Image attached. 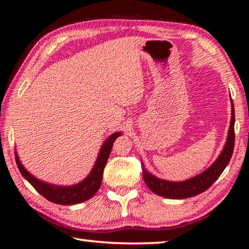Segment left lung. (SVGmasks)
I'll return each mask as SVG.
<instances>
[{
    "label": "left lung",
    "mask_w": 249,
    "mask_h": 249,
    "mask_svg": "<svg viewBox=\"0 0 249 249\" xmlns=\"http://www.w3.org/2000/svg\"><path fill=\"white\" fill-rule=\"evenodd\" d=\"M235 111L234 106L231 105V118L230 131H228L226 144L224 146L221 156L217 158V160L212 164L209 169L201 173L197 177L184 182H170L165 180H161L149 173L144 169L142 164V173L145 184L148 185L150 190L153 193H156L160 196L168 198H186L194 196L199 193L204 192L213 183L217 180L219 175L222 174L224 169L226 168L234 151L235 144Z\"/></svg>",
    "instance_id": "left-lung-1"
}]
</instances>
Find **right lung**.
Returning a JSON list of instances; mask_svg holds the SVG:
<instances>
[{
    "mask_svg": "<svg viewBox=\"0 0 249 249\" xmlns=\"http://www.w3.org/2000/svg\"><path fill=\"white\" fill-rule=\"evenodd\" d=\"M120 132H116L110 136L107 141L105 142L103 148H101L99 156L96 161V164L93 165L90 174L85 178L83 182L72 186H59V185H52L43 181H39L37 178L33 177L31 173L24 169V166L21 164L18 160V154L15 152V161L18 164L19 172L26 180L31 183L33 187L37 191V192L43 195V196L56 204L62 205H72L78 204V203L85 202L92 197L96 192L99 190L103 181V173L106 166V163L109 158L110 151H111L113 142L120 136Z\"/></svg>",
    "mask_w": 249,
    "mask_h": 249,
    "instance_id": "add662e5",
    "label": "right lung"
}]
</instances>
